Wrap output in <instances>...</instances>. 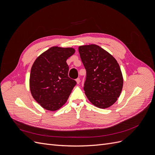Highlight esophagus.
<instances>
[{
  "mask_svg": "<svg viewBox=\"0 0 155 155\" xmlns=\"http://www.w3.org/2000/svg\"><path fill=\"white\" fill-rule=\"evenodd\" d=\"M80 81H80V79H79V78H77V79H76V82H77L78 84H79V83H80Z\"/></svg>",
  "mask_w": 155,
  "mask_h": 155,
  "instance_id": "1",
  "label": "esophagus"
}]
</instances>
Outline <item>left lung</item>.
<instances>
[{
	"instance_id": "obj_1",
	"label": "left lung",
	"mask_w": 155,
	"mask_h": 155,
	"mask_svg": "<svg viewBox=\"0 0 155 155\" xmlns=\"http://www.w3.org/2000/svg\"><path fill=\"white\" fill-rule=\"evenodd\" d=\"M78 50L86 69L84 91L88 100L101 109L110 107L118 100L123 87L119 64L97 45L81 46Z\"/></svg>"
}]
</instances>
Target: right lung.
<instances>
[{
  "mask_svg": "<svg viewBox=\"0 0 155 155\" xmlns=\"http://www.w3.org/2000/svg\"><path fill=\"white\" fill-rule=\"evenodd\" d=\"M72 48L53 46L40 55L33 64L30 88L33 97L44 109L57 110L67 102L76 81L68 76L67 59Z\"/></svg>",
  "mask_w": 155,
  "mask_h": 155,
  "instance_id": "right-lung-1",
  "label": "right lung"
}]
</instances>
